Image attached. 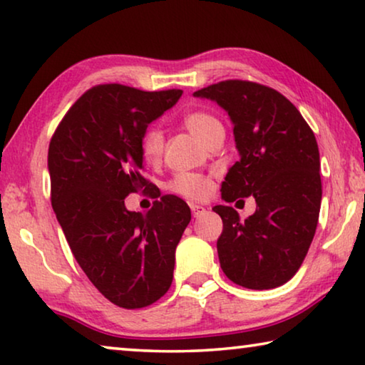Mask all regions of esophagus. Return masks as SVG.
<instances>
[{"label":"esophagus","mask_w":365,"mask_h":365,"mask_svg":"<svg viewBox=\"0 0 365 365\" xmlns=\"http://www.w3.org/2000/svg\"><path fill=\"white\" fill-rule=\"evenodd\" d=\"M191 212H193V217H201L202 214L206 212V209L200 205H191Z\"/></svg>","instance_id":"34e87169"}]
</instances>
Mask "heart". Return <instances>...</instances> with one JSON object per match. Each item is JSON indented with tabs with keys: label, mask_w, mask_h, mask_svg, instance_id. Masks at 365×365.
I'll list each match as a JSON object with an SVG mask.
<instances>
[{
	"label": "heart",
	"mask_w": 365,
	"mask_h": 365,
	"mask_svg": "<svg viewBox=\"0 0 365 365\" xmlns=\"http://www.w3.org/2000/svg\"><path fill=\"white\" fill-rule=\"evenodd\" d=\"M183 123L191 133L196 135L206 145L214 135L224 132V127H222L219 119H215L212 114L205 113V110H195V113L187 114L183 119ZM164 145V133L159 127H148L141 133L140 151L146 163H158L163 158ZM169 190L172 193L185 197V200L202 201L212 193V182L211 178L193 174V172H180V174H177L169 182Z\"/></svg>",
	"instance_id": "obj_1"
}]
</instances>
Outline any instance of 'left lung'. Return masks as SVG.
I'll return each instance as SVG.
<instances>
[{"label": "left lung", "mask_w": 365, "mask_h": 365, "mask_svg": "<svg viewBox=\"0 0 365 365\" xmlns=\"http://www.w3.org/2000/svg\"><path fill=\"white\" fill-rule=\"evenodd\" d=\"M195 96L215 101L233 122L240 159L222 182V197L256 200V212L245 222L232 206L212 207L224 222L220 267L240 287H280L301 267L319 222L322 182L314 132L292 101L250 80H224Z\"/></svg>", "instance_id": "left-lung-1"}]
</instances>
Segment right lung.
<instances>
[{
  "label": "right lung",
  "instance_id": "right-lung-1",
  "mask_svg": "<svg viewBox=\"0 0 365 365\" xmlns=\"http://www.w3.org/2000/svg\"><path fill=\"white\" fill-rule=\"evenodd\" d=\"M182 96L120 83L86 90L67 110L48 150L51 205L73 257L104 298L140 309L168 293L175 248L191 220L187 202L164 195L146 214L125 197L153 188L140 138Z\"/></svg>",
  "mask_w": 365,
  "mask_h": 365
}]
</instances>
